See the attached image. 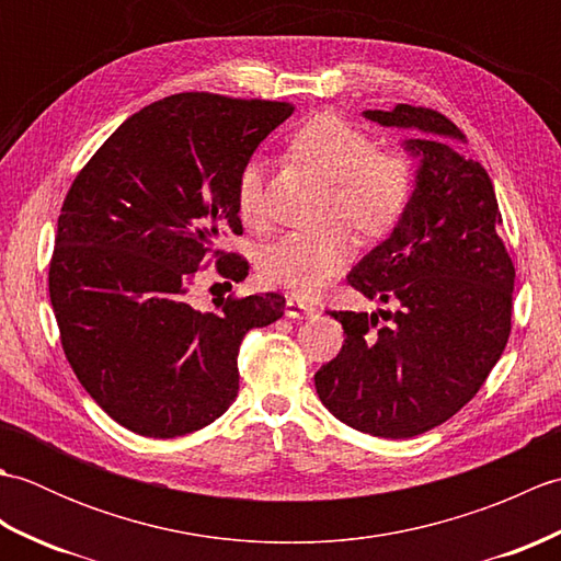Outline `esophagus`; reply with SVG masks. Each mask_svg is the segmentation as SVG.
<instances>
[{
    "instance_id": "esophagus-1",
    "label": "esophagus",
    "mask_w": 561,
    "mask_h": 561,
    "mask_svg": "<svg viewBox=\"0 0 561 561\" xmlns=\"http://www.w3.org/2000/svg\"><path fill=\"white\" fill-rule=\"evenodd\" d=\"M318 311L316 304L301 299V296H287V316L289 318H308Z\"/></svg>"
}]
</instances>
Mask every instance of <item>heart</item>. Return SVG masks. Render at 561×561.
Returning a JSON list of instances; mask_svg holds the SVG:
<instances>
[{
  "instance_id": "heart-1",
  "label": "heart",
  "mask_w": 561,
  "mask_h": 561,
  "mask_svg": "<svg viewBox=\"0 0 561 561\" xmlns=\"http://www.w3.org/2000/svg\"><path fill=\"white\" fill-rule=\"evenodd\" d=\"M287 149L296 161L332 183V214L366 238H383L402 221L414 195V165L398 149H376L362 127L335 113H318L296 127ZM236 207L250 229L265 224L262 163L248 161L236 183ZM354 241L344 226L287 233L260 262L262 279L301 296H313L350 265Z\"/></svg>"
}]
</instances>
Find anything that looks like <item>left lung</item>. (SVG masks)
I'll return each mask as SVG.
<instances>
[{"label":"left lung","mask_w":561,"mask_h":561,"mask_svg":"<svg viewBox=\"0 0 561 561\" xmlns=\"http://www.w3.org/2000/svg\"><path fill=\"white\" fill-rule=\"evenodd\" d=\"M364 115L428 137L404 145L422 161L408 214L347 277L366 299L396 311H380L383 323L378 313L330 311L347 337L320 366L316 390L356 432L412 438L465 408L499 362L516 267L496 233L502 211L490 175L444 145L465 139L458 125L408 103Z\"/></svg>","instance_id":"left-lung-1"}]
</instances>
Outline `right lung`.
Listing matches in <instances>:
<instances>
[{"instance_id":"1","label":"right lung","mask_w":561,"mask_h":561,"mask_svg":"<svg viewBox=\"0 0 561 561\" xmlns=\"http://www.w3.org/2000/svg\"><path fill=\"white\" fill-rule=\"evenodd\" d=\"M294 113L291 103L173 93L115 129L77 173L47 272L59 342L83 390L129 432L193 434L238 396V347L284 316L282 294L190 304L209 267L231 287L248 260L238 173Z\"/></svg>"}]
</instances>
